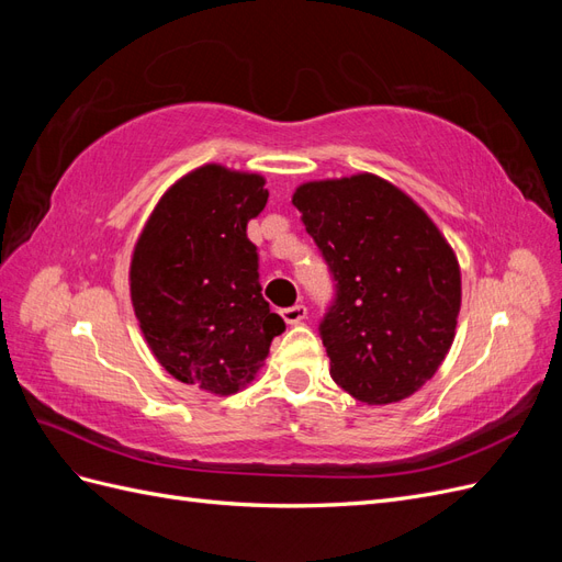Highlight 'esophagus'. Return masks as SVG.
I'll use <instances>...</instances> for the list:
<instances>
[{
    "instance_id": "1",
    "label": "esophagus",
    "mask_w": 562,
    "mask_h": 562,
    "mask_svg": "<svg viewBox=\"0 0 562 562\" xmlns=\"http://www.w3.org/2000/svg\"><path fill=\"white\" fill-rule=\"evenodd\" d=\"M281 316H283V321L285 323H300V321H304L307 318V307H304V304H293V307H285V310H281Z\"/></svg>"
}]
</instances>
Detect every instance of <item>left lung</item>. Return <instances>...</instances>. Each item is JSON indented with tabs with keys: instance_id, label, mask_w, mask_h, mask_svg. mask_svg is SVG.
<instances>
[{
	"instance_id": "obj_1",
	"label": "left lung",
	"mask_w": 562,
	"mask_h": 562,
	"mask_svg": "<svg viewBox=\"0 0 562 562\" xmlns=\"http://www.w3.org/2000/svg\"><path fill=\"white\" fill-rule=\"evenodd\" d=\"M293 203L335 283L318 323L330 378L368 405L415 394L454 339L452 248L411 196L370 173L307 182Z\"/></svg>"
}]
</instances>
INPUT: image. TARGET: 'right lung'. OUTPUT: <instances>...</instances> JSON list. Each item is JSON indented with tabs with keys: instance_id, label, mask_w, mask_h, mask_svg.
<instances>
[{
	"instance_id": "right-lung-1",
	"label": "right lung",
	"mask_w": 562,
	"mask_h": 562,
	"mask_svg": "<svg viewBox=\"0 0 562 562\" xmlns=\"http://www.w3.org/2000/svg\"><path fill=\"white\" fill-rule=\"evenodd\" d=\"M269 192L255 173L201 166L149 215L131 260V300L157 361L184 384L236 394L285 330L262 297L248 220Z\"/></svg>"
}]
</instances>
